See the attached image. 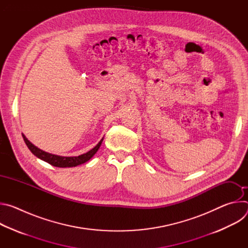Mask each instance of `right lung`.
<instances>
[{"label": "right lung", "instance_id": "right-lung-1", "mask_svg": "<svg viewBox=\"0 0 248 248\" xmlns=\"http://www.w3.org/2000/svg\"><path fill=\"white\" fill-rule=\"evenodd\" d=\"M23 137V140L25 144L27 145L28 149L35 155L36 157H38L39 159L49 163L50 165L54 166V167H59V168H70V167H77L78 165H81L85 162H87L88 160H90L93 155L98 151L103 139L100 140V142L93 148L91 149L90 151H88L87 153L85 154H82V155H79V156H77V157H62V156H57V155H53V154H50V153H47V152H44L42 150H40L39 148H37L36 146H34L31 142H29L28 139L22 135Z\"/></svg>", "mask_w": 248, "mask_h": 248}]
</instances>
